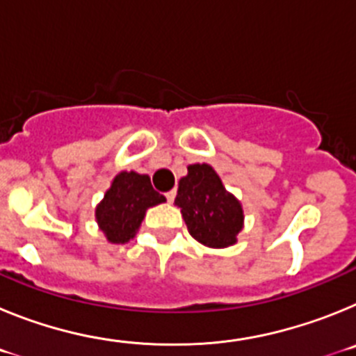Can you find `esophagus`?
I'll list each match as a JSON object with an SVG mask.
<instances>
[{
  "label": "esophagus",
  "instance_id": "1",
  "mask_svg": "<svg viewBox=\"0 0 356 356\" xmlns=\"http://www.w3.org/2000/svg\"><path fill=\"white\" fill-rule=\"evenodd\" d=\"M175 196H176V191H169V193H165V197H168L169 203H172V201H175Z\"/></svg>",
  "mask_w": 356,
  "mask_h": 356
}]
</instances>
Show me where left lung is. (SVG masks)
<instances>
[{"label": "left lung", "mask_w": 356, "mask_h": 356, "mask_svg": "<svg viewBox=\"0 0 356 356\" xmlns=\"http://www.w3.org/2000/svg\"><path fill=\"white\" fill-rule=\"evenodd\" d=\"M175 205L180 207L188 234L209 248H228L244 226L241 201L228 193L209 163H193L178 184Z\"/></svg>", "instance_id": "obj_1"}]
</instances>
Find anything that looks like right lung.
<instances>
[{
	"label": "right lung",
	"instance_id": "obj_1",
	"mask_svg": "<svg viewBox=\"0 0 356 356\" xmlns=\"http://www.w3.org/2000/svg\"><path fill=\"white\" fill-rule=\"evenodd\" d=\"M149 176L135 171H122L112 180L102 203L96 207L97 226L112 244H124L135 237L146 210L163 203Z\"/></svg>",
	"mask_w": 356,
	"mask_h": 356
}]
</instances>
